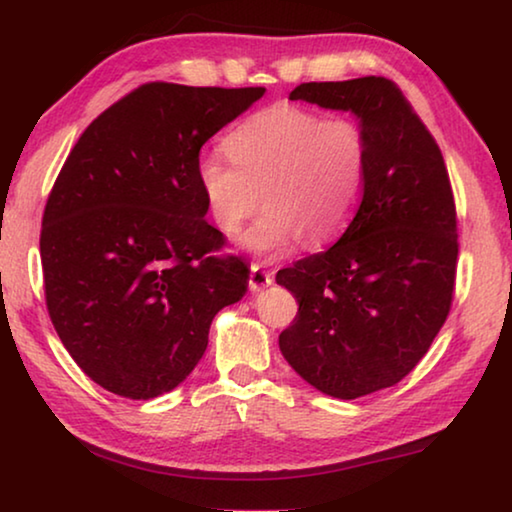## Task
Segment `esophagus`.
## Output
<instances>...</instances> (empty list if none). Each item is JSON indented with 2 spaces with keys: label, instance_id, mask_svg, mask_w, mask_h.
Listing matches in <instances>:
<instances>
[{
  "label": "esophagus",
  "instance_id": "obj_1",
  "mask_svg": "<svg viewBox=\"0 0 512 512\" xmlns=\"http://www.w3.org/2000/svg\"><path fill=\"white\" fill-rule=\"evenodd\" d=\"M274 281V277H272V272H268V270H263L261 265H251V272H249V288L251 291H263L265 286H270Z\"/></svg>",
  "mask_w": 512,
  "mask_h": 512
}]
</instances>
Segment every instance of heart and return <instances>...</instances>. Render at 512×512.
Masks as SVG:
<instances>
[{"label":"heart","instance_id":"b5f03b06","mask_svg":"<svg viewBox=\"0 0 512 512\" xmlns=\"http://www.w3.org/2000/svg\"><path fill=\"white\" fill-rule=\"evenodd\" d=\"M228 159L207 154L196 177L221 233H240L258 203L265 212L244 249L277 256L295 242L335 238L358 205L365 180V133L353 120H323L298 106L265 108L226 138Z\"/></svg>","mask_w":512,"mask_h":512}]
</instances>
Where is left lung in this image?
I'll list each match as a JSON object with an SVG mask.
<instances>
[{"label":"left lung","mask_w":512,"mask_h":512,"mask_svg":"<svg viewBox=\"0 0 512 512\" xmlns=\"http://www.w3.org/2000/svg\"><path fill=\"white\" fill-rule=\"evenodd\" d=\"M288 99L355 115L367 164L342 238L277 272L300 305L279 351L325 395L365 397L402 381L446 323L457 268L448 170L388 78L305 83Z\"/></svg>","instance_id":"8db88e82"}]
</instances>
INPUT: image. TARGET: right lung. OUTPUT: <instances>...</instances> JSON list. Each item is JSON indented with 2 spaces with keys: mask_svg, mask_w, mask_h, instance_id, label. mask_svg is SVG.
<instances>
[{
  "mask_svg": "<svg viewBox=\"0 0 512 512\" xmlns=\"http://www.w3.org/2000/svg\"><path fill=\"white\" fill-rule=\"evenodd\" d=\"M265 87L150 83L101 113L50 191L41 228L48 314L76 365L108 392L154 399L203 358L212 318L249 268L212 256L198 152Z\"/></svg>",
  "mask_w": 512,
  "mask_h": 512,
  "instance_id": "right-lung-1",
  "label": "right lung"
}]
</instances>
